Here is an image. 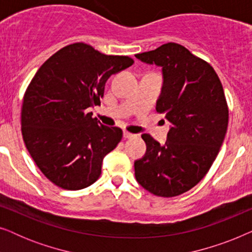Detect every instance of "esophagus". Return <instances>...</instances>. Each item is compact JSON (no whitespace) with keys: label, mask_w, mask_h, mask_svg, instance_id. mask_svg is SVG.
Here are the masks:
<instances>
[{"label":"esophagus","mask_w":252,"mask_h":252,"mask_svg":"<svg viewBox=\"0 0 252 252\" xmlns=\"http://www.w3.org/2000/svg\"><path fill=\"white\" fill-rule=\"evenodd\" d=\"M135 136V134H132V133H129V132H124V137H125V139H132V137H134Z\"/></svg>","instance_id":"esophagus-1"}]
</instances>
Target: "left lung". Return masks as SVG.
Here are the masks:
<instances>
[{
    "mask_svg": "<svg viewBox=\"0 0 252 252\" xmlns=\"http://www.w3.org/2000/svg\"><path fill=\"white\" fill-rule=\"evenodd\" d=\"M161 67L157 112L172 124L160 146L149 134L144 156L134 163L136 181L151 194L173 197L195 187L218 155L228 125V106L216 71L181 44L168 42L135 55Z\"/></svg>",
    "mask_w": 252,
    "mask_h": 252,
    "instance_id": "left-lung-1",
    "label": "left lung"
}]
</instances>
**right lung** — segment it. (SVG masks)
Masks as SVG:
<instances>
[{"mask_svg": "<svg viewBox=\"0 0 252 252\" xmlns=\"http://www.w3.org/2000/svg\"><path fill=\"white\" fill-rule=\"evenodd\" d=\"M133 63L78 42L58 50L34 75L23 101V139L37 167L58 187L79 190L101 175L103 158L123 130L102 125L87 109L101 104L106 80Z\"/></svg>", "mask_w": 252, "mask_h": 252, "instance_id": "add662e5", "label": "right lung"}]
</instances>
